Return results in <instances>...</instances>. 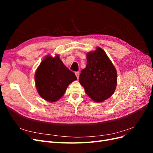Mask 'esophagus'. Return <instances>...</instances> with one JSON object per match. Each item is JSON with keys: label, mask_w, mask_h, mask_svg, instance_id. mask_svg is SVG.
I'll return each instance as SVG.
<instances>
[{"label": "esophagus", "mask_w": 153, "mask_h": 153, "mask_svg": "<svg viewBox=\"0 0 153 153\" xmlns=\"http://www.w3.org/2000/svg\"><path fill=\"white\" fill-rule=\"evenodd\" d=\"M75 75H76V77H77V78L78 79V78H79V75H80V73H79V72H75Z\"/></svg>", "instance_id": "esophagus-1"}]
</instances>
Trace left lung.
<instances>
[{"instance_id":"obj_1","label":"left lung","mask_w":153,"mask_h":153,"mask_svg":"<svg viewBox=\"0 0 153 153\" xmlns=\"http://www.w3.org/2000/svg\"><path fill=\"white\" fill-rule=\"evenodd\" d=\"M117 71L105 51L97 47L87 53V66L79 76L80 84L95 102H103L112 96L117 86Z\"/></svg>"}]
</instances>
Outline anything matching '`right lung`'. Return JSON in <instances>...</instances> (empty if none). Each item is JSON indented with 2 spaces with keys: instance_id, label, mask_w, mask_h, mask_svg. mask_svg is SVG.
I'll return each mask as SVG.
<instances>
[{
  "instance_id": "1",
  "label": "right lung",
  "mask_w": 153,
  "mask_h": 153,
  "mask_svg": "<svg viewBox=\"0 0 153 153\" xmlns=\"http://www.w3.org/2000/svg\"><path fill=\"white\" fill-rule=\"evenodd\" d=\"M77 79L75 73L64 65L57 55H47L35 73V82L39 96L49 102H55L65 93L68 86Z\"/></svg>"
}]
</instances>
